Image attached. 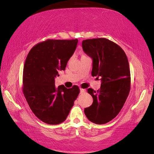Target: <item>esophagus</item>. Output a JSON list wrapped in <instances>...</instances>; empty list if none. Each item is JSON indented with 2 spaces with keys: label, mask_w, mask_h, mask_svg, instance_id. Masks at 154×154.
<instances>
[{
  "label": "esophagus",
  "mask_w": 154,
  "mask_h": 154,
  "mask_svg": "<svg viewBox=\"0 0 154 154\" xmlns=\"http://www.w3.org/2000/svg\"><path fill=\"white\" fill-rule=\"evenodd\" d=\"M85 92V89H84V88H80V94H83V93Z\"/></svg>",
  "instance_id": "1"
}]
</instances>
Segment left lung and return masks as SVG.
<instances>
[{
  "label": "left lung",
  "mask_w": 154,
  "mask_h": 154,
  "mask_svg": "<svg viewBox=\"0 0 154 154\" xmlns=\"http://www.w3.org/2000/svg\"><path fill=\"white\" fill-rule=\"evenodd\" d=\"M84 52L92 58V76L101 81L97 91L88 88L93 103L84 112L96 124H105L116 118L127 100L130 90V71L125 51L105 38L83 40Z\"/></svg>",
  "instance_id": "8db88e82"
}]
</instances>
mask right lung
<instances>
[{"mask_svg":"<svg viewBox=\"0 0 154 154\" xmlns=\"http://www.w3.org/2000/svg\"><path fill=\"white\" fill-rule=\"evenodd\" d=\"M77 39H48L35 45L27 54L23 71L22 91L31 110L43 122L58 125L66 119L80 88H56L54 78L64 71Z\"/></svg>","mask_w":154,"mask_h":154,"instance_id":"1","label":"right lung"}]
</instances>
